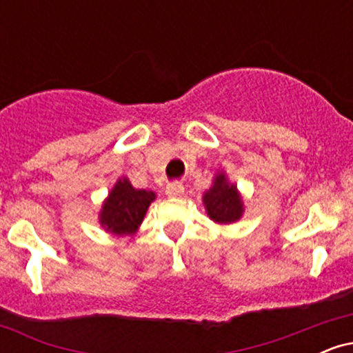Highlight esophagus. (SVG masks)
I'll list each match as a JSON object with an SVG mask.
<instances>
[{
    "mask_svg": "<svg viewBox=\"0 0 353 353\" xmlns=\"http://www.w3.org/2000/svg\"><path fill=\"white\" fill-rule=\"evenodd\" d=\"M165 194H168L169 197H181L182 194H184V185H182L181 182L168 184V188H165Z\"/></svg>",
    "mask_w": 353,
    "mask_h": 353,
    "instance_id": "34e87169",
    "label": "esophagus"
}]
</instances>
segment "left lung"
Here are the masks:
<instances>
[{
	"label": "left lung",
	"mask_w": 353,
	"mask_h": 353,
	"mask_svg": "<svg viewBox=\"0 0 353 353\" xmlns=\"http://www.w3.org/2000/svg\"><path fill=\"white\" fill-rule=\"evenodd\" d=\"M205 212L217 224H232L244 214V202L239 194L237 185L230 184L224 172L214 177L212 188L202 196Z\"/></svg>",
	"instance_id": "1"
}]
</instances>
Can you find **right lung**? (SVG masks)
Listing matches in <instances>:
<instances>
[{"mask_svg": "<svg viewBox=\"0 0 353 353\" xmlns=\"http://www.w3.org/2000/svg\"><path fill=\"white\" fill-rule=\"evenodd\" d=\"M154 199L152 190L134 189L128 177H121L104 201L99 224L114 236H132Z\"/></svg>", "mask_w": 353, "mask_h": 353, "instance_id": "obj_1", "label": "right lung"}]
</instances>
